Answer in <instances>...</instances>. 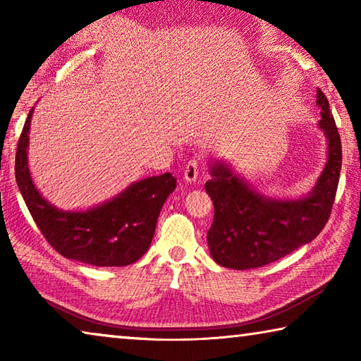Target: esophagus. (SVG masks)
Masks as SVG:
<instances>
[{
  "instance_id": "esophagus-1",
  "label": "esophagus",
  "mask_w": 361,
  "mask_h": 361,
  "mask_svg": "<svg viewBox=\"0 0 361 361\" xmlns=\"http://www.w3.org/2000/svg\"><path fill=\"white\" fill-rule=\"evenodd\" d=\"M197 176H199V159H191L186 164L185 170H183V178H185L188 183H194L197 181Z\"/></svg>"
}]
</instances>
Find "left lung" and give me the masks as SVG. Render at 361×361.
I'll return each instance as SVG.
<instances>
[{
    "label": "left lung",
    "instance_id": "obj_1",
    "mask_svg": "<svg viewBox=\"0 0 361 361\" xmlns=\"http://www.w3.org/2000/svg\"><path fill=\"white\" fill-rule=\"evenodd\" d=\"M317 105L328 152L325 167L307 195L267 197L235 173L231 164L221 159L210 162L212 178L205 183V191L213 200L215 216L207 243L219 266L237 271L266 266L312 242L325 228L339 183L342 149L329 103L320 89Z\"/></svg>",
    "mask_w": 361,
    "mask_h": 361
}]
</instances>
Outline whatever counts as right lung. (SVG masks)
Wrapping results in <instances>:
<instances>
[{
    "mask_svg": "<svg viewBox=\"0 0 361 361\" xmlns=\"http://www.w3.org/2000/svg\"><path fill=\"white\" fill-rule=\"evenodd\" d=\"M23 126L16 154V181L46 240L68 259L99 267L127 266L149 248L164 202L175 191L167 172L132 183L113 199L85 210H62L42 197L28 169L30 124Z\"/></svg>",
    "mask_w": 361,
    "mask_h": 361,
    "instance_id": "obj_1",
    "label": "right lung"
}]
</instances>
